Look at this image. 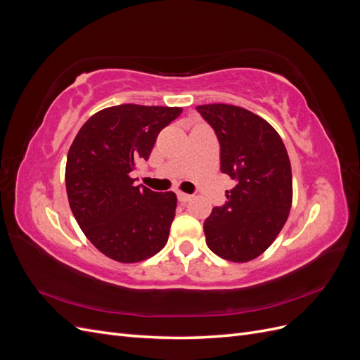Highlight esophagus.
Wrapping results in <instances>:
<instances>
[{
    "label": "esophagus",
    "mask_w": 360,
    "mask_h": 360,
    "mask_svg": "<svg viewBox=\"0 0 360 360\" xmlns=\"http://www.w3.org/2000/svg\"><path fill=\"white\" fill-rule=\"evenodd\" d=\"M177 197H179V201H181V202H188V201H191L193 198L192 195L184 193V192H177Z\"/></svg>",
    "instance_id": "obj_1"
}]
</instances>
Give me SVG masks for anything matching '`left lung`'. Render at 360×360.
Listing matches in <instances>:
<instances>
[{"label":"left lung","instance_id":"obj_1","mask_svg":"<svg viewBox=\"0 0 360 360\" xmlns=\"http://www.w3.org/2000/svg\"><path fill=\"white\" fill-rule=\"evenodd\" d=\"M197 111L221 144V171L236 180L226 202L204 222L216 255L248 263L275 242L292 202L291 163L276 130L245 108L210 103Z\"/></svg>","mask_w":360,"mask_h":360}]
</instances>
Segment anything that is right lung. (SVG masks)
<instances>
[{
    "mask_svg": "<svg viewBox=\"0 0 360 360\" xmlns=\"http://www.w3.org/2000/svg\"><path fill=\"white\" fill-rule=\"evenodd\" d=\"M177 106L124 103L96 112L69 148L66 189L72 213L86 238L118 263H138L167 245L176 216L174 192L135 186L130 177L148 159Z\"/></svg>",
    "mask_w": 360,
    "mask_h": 360,
    "instance_id": "obj_1",
    "label": "right lung"
}]
</instances>
